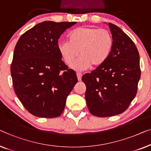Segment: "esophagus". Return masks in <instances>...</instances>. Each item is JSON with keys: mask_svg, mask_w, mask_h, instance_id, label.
I'll return each mask as SVG.
<instances>
[{"mask_svg": "<svg viewBox=\"0 0 151 151\" xmlns=\"http://www.w3.org/2000/svg\"><path fill=\"white\" fill-rule=\"evenodd\" d=\"M76 76H77V78L78 81L81 80V77H82V74L80 73H76Z\"/></svg>", "mask_w": 151, "mask_h": 151, "instance_id": "1", "label": "esophagus"}]
</instances>
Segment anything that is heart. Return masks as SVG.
<instances>
[{"instance_id":"obj_1","label":"heart","mask_w":151,"mask_h":151,"mask_svg":"<svg viewBox=\"0 0 151 151\" xmlns=\"http://www.w3.org/2000/svg\"><path fill=\"white\" fill-rule=\"evenodd\" d=\"M68 40L59 42L57 49L68 65L71 64L80 52L81 55L71 65L76 70H84L92 65H103L111 55L114 44L109 31L90 27L74 29L69 33Z\"/></svg>"}]
</instances>
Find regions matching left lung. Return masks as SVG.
<instances>
[{
  "label": "left lung",
  "mask_w": 151,
  "mask_h": 151,
  "mask_svg": "<svg viewBox=\"0 0 151 151\" xmlns=\"http://www.w3.org/2000/svg\"><path fill=\"white\" fill-rule=\"evenodd\" d=\"M108 24L114 38L111 54L103 65L82 76L90 113L98 117L122 114L134 99L140 78L139 56L135 44L116 25Z\"/></svg>",
  "instance_id": "1"
}]
</instances>
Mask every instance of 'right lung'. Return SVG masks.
I'll return each mask as SVG.
<instances>
[{"label":"right lung","mask_w":151,"mask_h":151,"mask_svg":"<svg viewBox=\"0 0 151 151\" xmlns=\"http://www.w3.org/2000/svg\"><path fill=\"white\" fill-rule=\"evenodd\" d=\"M76 23L44 21L17 42L11 65L13 86L25 109L33 116H60L78 82L75 72L63 63L57 49L61 34Z\"/></svg>","instance_id":"obj_1"}]
</instances>
